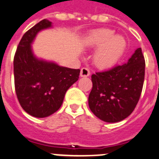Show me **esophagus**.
Segmentation results:
<instances>
[{
    "mask_svg": "<svg viewBox=\"0 0 159 159\" xmlns=\"http://www.w3.org/2000/svg\"><path fill=\"white\" fill-rule=\"evenodd\" d=\"M90 75V71L88 68L86 67H83L81 68L80 71V76L81 77H88Z\"/></svg>",
    "mask_w": 159,
    "mask_h": 159,
    "instance_id": "esophagus-1",
    "label": "esophagus"
}]
</instances>
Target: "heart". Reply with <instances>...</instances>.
I'll return each mask as SVG.
<instances>
[{
  "instance_id": "heart-1",
  "label": "heart",
  "mask_w": 159,
  "mask_h": 159,
  "mask_svg": "<svg viewBox=\"0 0 159 159\" xmlns=\"http://www.w3.org/2000/svg\"><path fill=\"white\" fill-rule=\"evenodd\" d=\"M84 44L90 49L98 48L94 53V64L99 68H107L116 64L123 56L127 41L111 29H97L84 37Z\"/></svg>"
}]
</instances>
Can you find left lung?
<instances>
[{"label": "left lung", "instance_id": "left-lung-1", "mask_svg": "<svg viewBox=\"0 0 159 159\" xmlns=\"http://www.w3.org/2000/svg\"><path fill=\"white\" fill-rule=\"evenodd\" d=\"M145 76V60L141 48L122 65L92 75L88 105L96 117L117 123L128 117L139 100Z\"/></svg>", "mask_w": 159, "mask_h": 159}]
</instances>
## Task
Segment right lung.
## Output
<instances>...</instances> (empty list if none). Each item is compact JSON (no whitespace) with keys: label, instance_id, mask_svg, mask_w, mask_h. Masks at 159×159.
<instances>
[{"label":"right lung","instance_id":"add662e5","mask_svg":"<svg viewBox=\"0 0 159 159\" xmlns=\"http://www.w3.org/2000/svg\"><path fill=\"white\" fill-rule=\"evenodd\" d=\"M52 27V22L44 19L31 28L21 38L14 57L16 96L24 110L36 118L48 117L60 109L66 92L78 80L80 72L34 55L32 43L38 32Z\"/></svg>","mask_w":159,"mask_h":159}]
</instances>
